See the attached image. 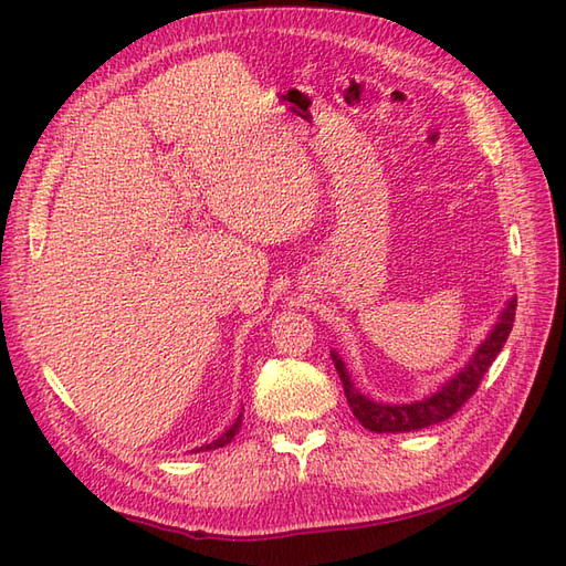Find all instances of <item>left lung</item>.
<instances>
[{"instance_id": "8db88e82", "label": "left lung", "mask_w": 566, "mask_h": 566, "mask_svg": "<svg viewBox=\"0 0 566 566\" xmlns=\"http://www.w3.org/2000/svg\"><path fill=\"white\" fill-rule=\"evenodd\" d=\"M515 310H517V295H510L499 314V321L493 323V328L489 331L482 345L472 352L468 364L462 366L455 375H451V378L441 387H437V391H430L420 401L387 403V401L370 399L368 394H364L354 385L345 361H342V356L335 349H331L335 370L339 375L342 387H345V397L354 418L361 422L366 430L378 432V434L424 430V427L449 420L476 391L479 382L484 378V373L495 361V356L501 354L503 345L507 342V335L512 331V321H515Z\"/></svg>"}]
</instances>
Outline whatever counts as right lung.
I'll list each match as a JSON object with an SVG mask.
<instances>
[{
    "mask_svg": "<svg viewBox=\"0 0 566 566\" xmlns=\"http://www.w3.org/2000/svg\"><path fill=\"white\" fill-rule=\"evenodd\" d=\"M241 424H243V410H241V413H238V418L233 420V424L229 427V430H227L224 434H219V437H217L214 441H210V443H202V447L196 449V453H200V451H214V449L227 447V443L233 441V437L238 434V430H241Z\"/></svg>",
    "mask_w": 566,
    "mask_h": 566,
    "instance_id": "obj_1",
    "label": "right lung"
}]
</instances>
